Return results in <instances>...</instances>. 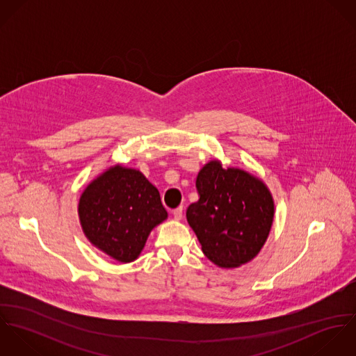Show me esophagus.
Instances as JSON below:
<instances>
[{
    "label": "esophagus",
    "instance_id": "esophagus-1",
    "mask_svg": "<svg viewBox=\"0 0 356 356\" xmlns=\"http://www.w3.org/2000/svg\"><path fill=\"white\" fill-rule=\"evenodd\" d=\"M172 216H174V219L181 220V219H182V216H184V208H182V207L175 208V209L172 211Z\"/></svg>",
    "mask_w": 356,
    "mask_h": 356
}]
</instances>
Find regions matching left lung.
<instances>
[{
	"instance_id": "8db88e82",
	"label": "left lung",
	"mask_w": 356,
	"mask_h": 356,
	"mask_svg": "<svg viewBox=\"0 0 356 356\" xmlns=\"http://www.w3.org/2000/svg\"><path fill=\"white\" fill-rule=\"evenodd\" d=\"M199 200L186 209L204 254L216 266L234 268L251 261L264 245L274 218L267 186L250 172L212 160L200 170Z\"/></svg>"
}]
</instances>
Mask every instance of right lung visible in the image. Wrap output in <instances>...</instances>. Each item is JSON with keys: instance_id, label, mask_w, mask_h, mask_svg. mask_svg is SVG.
Segmentation results:
<instances>
[{"instance_id": "1", "label": "right lung", "mask_w": 356, "mask_h": 356, "mask_svg": "<svg viewBox=\"0 0 356 356\" xmlns=\"http://www.w3.org/2000/svg\"><path fill=\"white\" fill-rule=\"evenodd\" d=\"M78 213L88 240L112 259L130 263L153 227L167 219L159 191L134 168H108L83 191Z\"/></svg>"}]
</instances>
